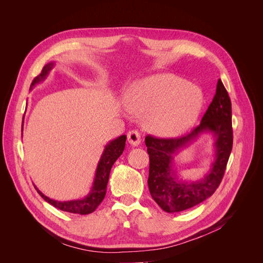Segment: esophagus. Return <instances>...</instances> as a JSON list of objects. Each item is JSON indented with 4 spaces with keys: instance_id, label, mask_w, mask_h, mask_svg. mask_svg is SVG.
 Instances as JSON below:
<instances>
[{
    "instance_id": "esophagus-1",
    "label": "esophagus",
    "mask_w": 263,
    "mask_h": 263,
    "mask_svg": "<svg viewBox=\"0 0 263 263\" xmlns=\"http://www.w3.org/2000/svg\"><path fill=\"white\" fill-rule=\"evenodd\" d=\"M127 139L132 146H138L140 144V134L137 130H132L127 135Z\"/></svg>"
}]
</instances>
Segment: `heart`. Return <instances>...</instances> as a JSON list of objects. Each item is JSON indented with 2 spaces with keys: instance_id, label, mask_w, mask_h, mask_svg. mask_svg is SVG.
<instances>
[{
  "instance_id": "heart-1",
  "label": "heart",
  "mask_w": 263,
  "mask_h": 263,
  "mask_svg": "<svg viewBox=\"0 0 263 263\" xmlns=\"http://www.w3.org/2000/svg\"><path fill=\"white\" fill-rule=\"evenodd\" d=\"M125 106L144 116L148 129L174 137L200 117L205 97L200 86L172 73H157L135 81L124 97Z\"/></svg>"
}]
</instances>
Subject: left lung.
<instances>
[{
    "mask_svg": "<svg viewBox=\"0 0 263 263\" xmlns=\"http://www.w3.org/2000/svg\"><path fill=\"white\" fill-rule=\"evenodd\" d=\"M204 134L214 138L209 171L198 180H183L175 168V157ZM150 159L148 186L151 197L166 213H178L202 203L214 194L224 177L233 148L232 102L220 79L201 124L185 136L174 139H145Z\"/></svg>",
    "mask_w": 263,
    "mask_h": 263,
    "instance_id": "8db88e82",
    "label": "left lung"
}]
</instances>
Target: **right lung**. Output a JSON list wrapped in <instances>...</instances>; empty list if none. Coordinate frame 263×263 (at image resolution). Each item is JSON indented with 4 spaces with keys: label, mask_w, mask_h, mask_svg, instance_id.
<instances>
[{
    "label": "right lung",
    "mask_w": 263,
    "mask_h": 263,
    "mask_svg": "<svg viewBox=\"0 0 263 263\" xmlns=\"http://www.w3.org/2000/svg\"><path fill=\"white\" fill-rule=\"evenodd\" d=\"M53 67H54V61H50L47 63V65L43 68L42 73L37 76L33 80V82H31L29 89L33 90L37 84L43 82L45 79L48 77L49 72ZM23 123H24V117H23ZM22 137H23V124H22ZM125 144H126V135H122V136L108 141L105 145L104 150H103L100 160L98 162L97 170H95L94 179H93L90 192L82 198H79V200H71V201H55L48 196H46L43 192H41V191L37 189L36 185L34 186L37 190L39 195H41L46 202L53 205L55 209H59L63 212L80 214V215L91 214L97 210V208L101 204V202L104 200L110 169H112L114 162L123 154V151L125 149Z\"/></svg>",
    "instance_id": "1"
}]
</instances>
